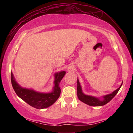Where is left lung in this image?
Segmentation results:
<instances>
[{
    "mask_svg": "<svg viewBox=\"0 0 133 133\" xmlns=\"http://www.w3.org/2000/svg\"><path fill=\"white\" fill-rule=\"evenodd\" d=\"M121 84V87L117 90L114 91L111 94H108L103 96V101H100L99 99L96 98L94 97H92V96L85 95L82 91V88L81 87V85L79 83V81L77 79V97L79 98L80 101L82 102L86 103V104L90 105V106H93V107H98V106H103L107 103H108L114 96H115L117 93L119 91L120 88L122 86Z\"/></svg>",
    "mask_w": 133,
    "mask_h": 133,
    "instance_id": "8db88e82",
    "label": "left lung"
}]
</instances>
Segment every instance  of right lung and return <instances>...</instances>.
<instances>
[{
  "mask_svg": "<svg viewBox=\"0 0 133 133\" xmlns=\"http://www.w3.org/2000/svg\"><path fill=\"white\" fill-rule=\"evenodd\" d=\"M65 73V71H61L55 74V85L53 91L50 93H40L32 90L22 88L14 80L12 72L11 74V81L14 91L20 98L34 108L43 109L51 106L59 97L61 94L59 83Z\"/></svg>",
  "mask_w": 133,
  "mask_h": 133,
  "instance_id": "obj_1",
  "label": "right lung"
}]
</instances>
